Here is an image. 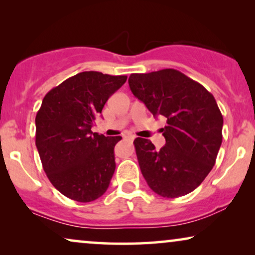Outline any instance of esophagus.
Listing matches in <instances>:
<instances>
[{"instance_id": "obj_1", "label": "esophagus", "mask_w": 255, "mask_h": 255, "mask_svg": "<svg viewBox=\"0 0 255 255\" xmlns=\"http://www.w3.org/2000/svg\"><path fill=\"white\" fill-rule=\"evenodd\" d=\"M124 138H125V139H128V140H130V141H133L134 135H132V134H127V135H124Z\"/></svg>"}]
</instances>
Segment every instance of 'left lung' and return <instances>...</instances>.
<instances>
[{"label": "left lung", "instance_id": "obj_1", "mask_svg": "<svg viewBox=\"0 0 255 255\" xmlns=\"http://www.w3.org/2000/svg\"><path fill=\"white\" fill-rule=\"evenodd\" d=\"M128 86L153 116L166 117V145L156 151L135 138L139 167L155 194L176 198L196 189L215 166L222 145L223 116L215 97L176 69L131 74Z\"/></svg>", "mask_w": 255, "mask_h": 255}]
</instances>
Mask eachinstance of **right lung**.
<instances>
[{
    "label": "right lung",
    "instance_id": "obj_1",
    "mask_svg": "<svg viewBox=\"0 0 255 255\" xmlns=\"http://www.w3.org/2000/svg\"><path fill=\"white\" fill-rule=\"evenodd\" d=\"M125 75L82 72L45 95L36 116V146L48 180L71 200L95 201L114 175V147L122 137L92 131L104 104Z\"/></svg>",
    "mask_w": 255,
    "mask_h": 255
}]
</instances>
